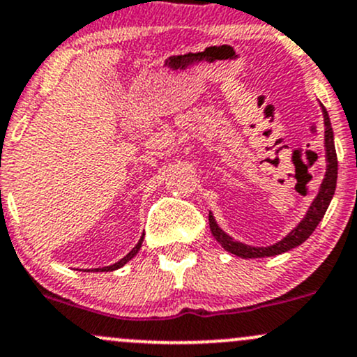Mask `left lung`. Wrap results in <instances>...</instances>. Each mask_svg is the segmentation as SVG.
<instances>
[{
	"label": "left lung",
	"instance_id": "left-lung-1",
	"mask_svg": "<svg viewBox=\"0 0 357 357\" xmlns=\"http://www.w3.org/2000/svg\"><path fill=\"white\" fill-rule=\"evenodd\" d=\"M324 113V121H325V151H327V172H325V178L320 188L319 195H317L315 202L312 203L310 210H308L307 217L300 222V225L295 230L288 234L283 241H280L278 244L269 245V248H250V245L241 244L236 242L232 237L227 236L223 230L218 229V225L215 223L213 217L208 215L210 222V230L213 234V237L217 238L218 244L223 249L229 250V252L236 254L238 257H244V259H254V257H269L276 256V254L287 252V250L296 248V245L303 244L308 237L312 236L313 230L317 229L320 220L324 218L325 211H327L328 205H331V199L334 197L335 185H337V154H335L334 147V132H332L331 120H328V113L325 107H322Z\"/></svg>",
	"mask_w": 357,
	"mask_h": 357
}]
</instances>
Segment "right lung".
I'll return each mask as SVG.
<instances>
[{
    "mask_svg": "<svg viewBox=\"0 0 357 357\" xmlns=\"http://www.w3.org/2000/svg\"><path fill=\"white\" fill-rule=\"evenodd\" d=\"M142 241H144V236H142V237H140L139 244H137V245H135V248H134V249H132V250H130V252H128V254H127V256H125V257H123V259H120L119 262H115V264H112V266H107V268H101V269H100V271H115V269H119V268H121V266H123V264H127V262H128V261H130V259H132V257H134L137 252H139L140 245H142ZM96 271H98V269H96Z\"/></svg>",
    "mask_w": 357,
    "mask_h": 357,
    "instance_id": "1",
    "label": "right lung"
}]
</instances>
